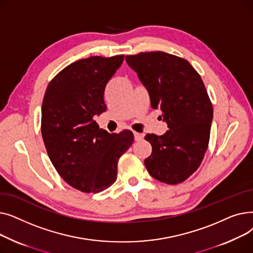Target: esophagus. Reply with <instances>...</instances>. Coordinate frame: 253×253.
Listing matches in <instances>:
<instances>
[{
	"label": "esophagus",
	"mask_w": 253,
	"mask_h": 253,
	"mask_svg": "<svg viewBox=\"0 0 253 253\" xmlns=\"http://www.w3.org/2000/svg\"><path fill=\"white\" fill-rule=\"evenodd\" d=\"M134 139L136 140V141H139V140H141L142 138H143V134H141V133H138V132H134Z\"/></svg>",
	"instance_id": "34e87169"
}]
</instances>
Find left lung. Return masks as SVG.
<instances>
[{"mask_svg":"<svg viewBox=\"0 0 253 253\" xmlns=\"http://www.w3.org/2000/svg\"><path fill=\"white\" fill-rule=\"evenodd\" d=\"M125 59L169 128L161 136L145 135L153 150L144 165L157 180L180 183L201 165L208 148L213 109L205 85L188 60L166 52H140Z\"/></svg>","mask_w":253,"mask_h":253,"instance_id":"8db88e82","label":"left lung"}]
</instances>
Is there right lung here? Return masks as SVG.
<instances>
[{"mask_svg":"<svg viewBox=\"0 0 253 253\" xmlns=\"http://www.w3.org/2000/svg\"><path fill=\"white\" fill-rule=\"evenodd\" d=\"M124 55L91 56L51 80L42 104L41 131L50 160L71 187L99 193L117 179V165L133 143L130 130L111 134L94 120L103 113L104 88Z\"/></svg>","mask_w":253,"mask_h":253,"instance_id":"1","label":"right lung"}]
</instances>
